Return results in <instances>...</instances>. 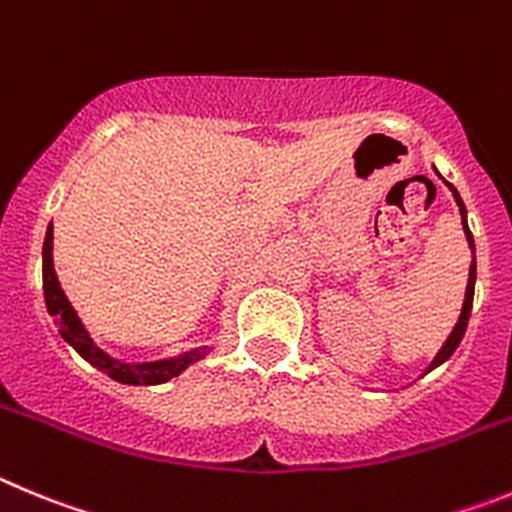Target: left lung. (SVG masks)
I'll use <instances>...</instances> for the list:
<instances>
[{
	"label": "left lung",
	"instance_id": "8db88e82",
	"mask_svg": "<svg viewBox=\"0 0 512 512\" xmlns=\"http://www.w3.org/2000/svg\"><path fill=\"white\" fill-rule=\"evenodd\" d=\"M444 183H446V186L451 188V193H454V201H457V206H459V214H462V229H464V234H467V242H469V247H472V265H469L467 296H464V306H462V313H459V321H457V326H454V331H451V334H449V339H446V342H444V347L439 349V354H436V357H434V362H431V367H428V370H434V367H439L441 362H446V359H449L451 354H454V349L459 347V342H462V336H464V331H467V324H469V313H472V298H474V278H477V265H474V239H472V232H469V227H467V209H464L462 199H459L457 188L451 186L449 181H444Z\"/></svg>",
	"mask_w": 512,
	"mask_h": 512
}]
</instances>
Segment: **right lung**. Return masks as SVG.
I'll return each mask as SVG.
<instances>
[{"mask_svg": "<svg viewBox=\"0 0 512 512\" xmlns=\"http://www.w3.org/2000/svg\"><path fill=\"white\" fill-rule=\"evenodd\" d=\"M43 290H45V306L53 316L55 326L61 331V336L76 349L81 357L94 365L96 370L107 372L112 380L124 382V385H160L168 382L170 377H178L188 365H193L196 359L206 354V349H191V352L181 354L173 359H160V362H142V365H124L119 359H112L107 352H101L94 342H91L89 331L84 329L81 319L76 316L73 306L68 303L66 293H63L61 283L55 278L53 270V224L45 232L43 245Z\"/></svg>", "mask_w": 512, "mask_h": 512, "instance_id": "add662e5", "label": "right lung"}]
</instances>
